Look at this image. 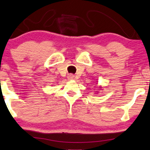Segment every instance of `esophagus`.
Segmentation results:
<instances>
[{
	"label": "esophagus",
	"mask_w": 150,
	"mask_h": 150,
	"mask_svg": "<svg viewBox=\"0 0 150 150\" xmlns=\"http://www.w3.org/2000/svg\"><path fill=\"white\" fill-rule=\"evenodd\" d=\"M67 79H68L69 80H75V76H74L73 75L70 74V75H69L68 76H67Z\"/></svg>",
	"instance_id": "obj_1"
}]
</instances>
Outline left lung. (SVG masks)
<instances>
[{
    "label": "left lung",
    "mask_w": 150,
    "mask_h": 150,
    "mask_svg": "<svg viewBox=\"0 0 150 150\" xmlns=\"http://www.w3.org/2000/svg\"><path fill=\"white\" fill-rule=\"evenodd\" d=\"M102 88V87H100V88ZM96 92H97V91H96Z\"/></svg>",
    "instance_id": "left-lung-1"
}]
</instances>
